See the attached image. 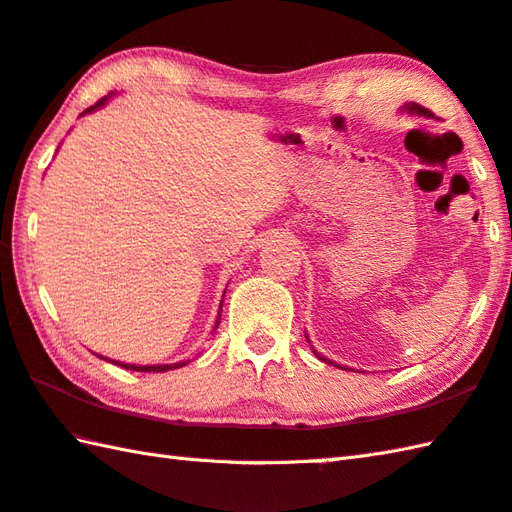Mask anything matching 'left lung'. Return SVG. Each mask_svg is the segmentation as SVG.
<instances>
[{"mask_svg": "<svg viewBox=\"0 0 512 512\" xmlns=\"http://www.w3.org/2000/svg\"><path fill=\"white\" fill-rule=\"evenodd\" d=\"M408 110H410V113H419V115H428V110L424 108V106H419V104H410L408 106ZM319 359H324V362L326 364H333V362H328V359L326 357H322V355H319V353H315Z\"/></svg>", "mask_w": 512, "mask_h": 512, "instance_id": "obj_1", "label": "left lung"}]
</instances>
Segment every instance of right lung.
<instances>
[{"label": "right lung", "mask_w": 512, "mask_h": 512, "mask_svg": "<svg viewBox=\"0 0 512 512\" xmlns=\"http://www.w3.org/2000/svg\"><path fill=\"white\" fill-rule=\"evenodd\" d=\"M106 102V97H102V99H99V102L95 104V106H90V108H86V113H88V110H93V108H99V106H102ZM219 317H222V315H219ZM217 326H219V322H217ZM117 364V362H115ZM188 362H179V364H164V366H133V364H122L124 368H128V370H137V373H164V370H173V368H182V366H186ZM119 366V364H117Z\"/></svg>", "instance_id": "right-lung-1"}]
</instances>
